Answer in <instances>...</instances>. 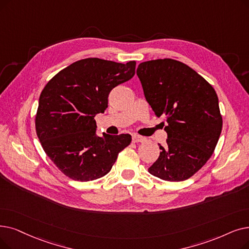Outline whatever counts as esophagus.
Segmentation results:
<instances>
[{
  "instance_id": "1",
  "label": "esophagus",
  "mask_w": 249,
  "mask_h": 249,
  "mask_svg": "<svg viewBox=\"0 0 249 249\" xmlns=\"http://www.w3.org/2000/svg\"><path fill=\"white\" fill-rule=\"evenodd\" d=\"M145 140L144 137L140 136V135H137V134H133L132 135V142H143Z\"/></svg>"
}]
</instances>
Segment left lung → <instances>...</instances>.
Returning <instances> with one entry per match:
<instances>
[{
	"mask_svg": "<svg viewBox=\"0 0 249 249\" xmlns=\"http://www.w3.org/2000/svg\"><path fill=\"white\" fill-rule=\"evenodd\" d=\"M137 76L157 117L163 116L168 134L160 157L148 172L161 180L184 181L212 157L223 119L213 86L186 64L158 59L138 65Z\"/></svg>",
	"mask_w": 249,
	"mask_h": 249,
	"instance_id": "1",
	"label": "left lung"
}]
</instances>
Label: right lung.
Masks as SVG:
<instances>
[{
    "label": "right lung",
    "instance_id": "obj_1",
    "mask_svg": "<svg viewBox=\"0 0 249 249\" xmlns=\"http://www.w3.org/2000/svg\"><path fill=\"white\" fill-rule=\"evenodd\" d=\"M135 66V61L79 60L57 73L42 89L36 130L45 153L64 175L81 182L99 179L130 144L129 134L96 136L94 116L105 112L114 88L134 76Z\"/></svg>",
    "mask_w": 249,
    "mask_h": 249
}]
</instances>
